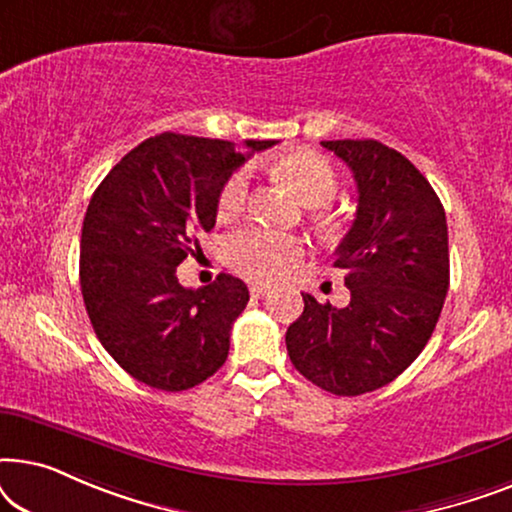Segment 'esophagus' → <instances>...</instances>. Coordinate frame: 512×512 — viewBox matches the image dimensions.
I'll list each match as a JSON object with an SVG mask.
<instances>
[{"label":"esophagus","mask_w":512,"mask_h":512,"mask_svg":"<svg viewBox=\"0 0 512 512\" xmlns=\"http://www.w3.org/2000/svg\"><path fill=\"white\" fill-rule=\"evenodd\" d=\"M249 293H251V298H263V296H268V293H270V286L251 284L249 286Z\"/></svg>","instance_id":"1"}]
</instances>
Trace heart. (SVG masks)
Segmentation results:
<instances>
[{"label": "heart", "instance_id": "heart-1", "mask_svg": "<svg viewBox=\"0 0 512 512\" xmlns=\"http://www.w3.org/2000/svg\"><path fill=\"white\" fill-rule=\"evenodd\" d=\"M279 172L296 188L307 207H326L338 195V174L326 158L310 151L291 153L279 160ZM251 195L249 167H237L221 184L216 209L221 216H233L247 205ZM223 254L233 270L251 279L282 277L291 263L303 254V242L296 235L263 226H244L233 230L223 242Z\"/></svg>", "mask_w": 512, "mask_h": 512}]
</instances>
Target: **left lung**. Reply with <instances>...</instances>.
Here are the masks:
<instances>
[{"mask_svg": "<svg viewBox=\"0 0 512 512\" xmlns=\"http://www.w3.org/2000/svg\"><path fill=\"white\" fill-rule=\"evenodd\" d=\"M354 174L356 219L335 251L349 303L303 293L286 331L300 375L335 396L396 380L422 354L450 289L447 221L436 191L403 153L375 139L321 142Z\"/></svg>", "mask_w": 512, "mask_h": 512, "instance_id": "8db88e82", "label": "left lung"}]
</instances>
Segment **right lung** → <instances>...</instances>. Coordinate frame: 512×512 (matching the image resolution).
<instances>
[{
  "label": "right lung",
  "mask_w": 512,
  "mask_h": 512,
  "mask_svg": "<svg viewBox=\"0 0 512 512\" xmlns=\"http://www.w3.org/2000/svg\"><path fill=\"white\" fill-rule=\"evenodd\" d=\"M275 139H249V153L226 139L163 132L111 167L90 198L81 228L79 277L102 347L135 380L184 391L228 359L230 328L249 303L233 275L186 289L177 265L198 233L216 223L221 184Z\"/></svg>",
  "instance_id": "add662e5"
}]
</instances>
